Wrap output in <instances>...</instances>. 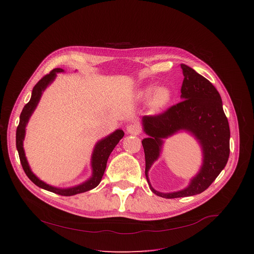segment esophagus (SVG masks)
<instances>
[{"label": "esophagus", "mask_w": 254, "mask_h": 254, "mask_svg": "<svg viewBox=\"0 0 254 254\" xmlns=\"http://www.w3.org/2000/svg\"><path fill=\"white\" fill-rule=\"evenodd\" d=\"M127 132H129L131 134H138L140 132V127L136 124H130L127 126Z\"/></svg>", "instance_id": "34e87169"}]
</instances>
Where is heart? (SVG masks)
Masks as SVG:
<instances>
[{
	"label": "heart",
	"instance_id": "b5f03b06",
	"mask_svg": "<svg viewBox=\"0 0 254 254\" xmlns=\"http://www.w3.org/2000/svg\"><path fill=\"white\" fill-rule=\"evenodd\" d=\"M152 90H153V88H148L146 90V92H144V94L149 95L152 92ZM171 96H172V93H171V90L169 88H167V87H160L154 93V96H153V99H152V104L156 108L163 107V106H165L170 101Z\"/></svg>",
	"mask_w": 254,
	"mask_h": 254
}]
</instances>
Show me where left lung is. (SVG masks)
Instances as JSON below:
<instances>
[{
	"label": "left lung",
	"mask_w": 254,
	"mask_h": 254,
	"mask_svg": "<svg viewBox=\"0 0 254 254\" xmlns=\"http://www.w3.org/2000/svg\"><path fill=\"white\" fill-rule=\"evenodd\" d=\"M181 68L184 75L181 87L183 100L161 114L142 118L143 130L150 135L141 141L146 159L144 173L152 192L167 199L204 192L224 169L230 153L229 124L219 92L208 79L191 67L181 64ZM180 129L191 131L199 139L204 155L203 165L186 190L174 193H160L150 186L147 172L159 154L161 138Z\"/></svg>",
	"instance_id": "left-lung-1"
}]
</instances>
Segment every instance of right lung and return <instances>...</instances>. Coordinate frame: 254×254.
<instances>
[{"label":"right lung","instance_id":"obj_1","mask_svg":"<svg viewBox=\"0 0 254 254\" xmlns=\"http://www.w3.org/2000/svg\"><path fill=\"white\" fill-rule=\"evenodd\" d=\"M62 71H63V69H61V68L53 69L52 71L49 72L48 74L43 76L34 86V88L32 90L31 99L24 106L23 111L21 113V116H20V123L17 127V131H16V147H17L20 162H21V165L23 167L25 174L36 186H38L44 190L53 192L55 194L61 195V196H73V195H76L79 193L89 191V190L95 188L100 183V181H101L102 176L105 171V168H106V163H107L108 157H110L111 153L116 148L119 141L124 137L125 132L122 129H118L115 132H113L111 135L106 136L105 138H103L102 140H99L96 143L93 155H92V161H91L92 170H93L92 177L87 181V182H85L79 186L69 188V189H58V188H54L52 186L45 184L44 182H42L41 180H39L37 177H36L31 172V170L29 168V165H28V162L26 160L25 153L23 150V139L25 136V127L29 121V118L31 117L32 113L34 112L36 106H37V104L39 102L42 91L48 86V84H50L54 80L57 72H62Z\"/></svg>","mask_w":254,"mask_h":254}]
</instances>
